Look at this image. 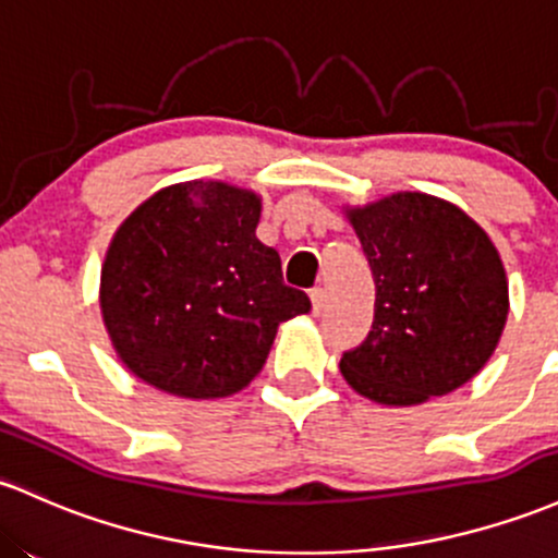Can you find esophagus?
<instances>
[{"label": "esophagus", "instance_id": "1", "mask_svg": "<svg viewBox=\"0 0 558 558\" xmlns=\"http://www.w3.org/2000/svg\"><path fill=\"white\" fill-rule=\"evenodd\" d=\"M310 299H312V312H315V315H320V312L326 310V291H323V289H312Z\"/></svg>", "mask_w": 558, "mask_h": 558}]
</instances>
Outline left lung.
Masks as SVG:
<instances>
[{
    "label": "left lung",
    "mask_w": 558,
    "mask_h": 558,
    "mask_svg": "<svg viewBox=\"0 0 558 558\" xmlns=\"http://www.w3.org/2000/svg\"><path fill=\"white\" fill-rule=\"evenodd\" d=\"M344 214L376 283L368 339L339 363L349 387L408 408L471 381L508 317V278L487 232L426 193H391Z\"/></svg>",
    "instance_id": "8db88e82"
}]
</instances>
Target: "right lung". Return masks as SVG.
<instances>
[{
    "instance_id": "obj_1",
    "label": "right lung",
    "mask_w": 558,
    "mask_h": 558,
    "mask_svg": "<svg viewBox=\"0 0 558 558\" xmlns=\"http://www.w3.org/2000/svg\"><path fill=\"white\" fill-rule=\"evenodd\" d=\"M259 217L254 190L195 180L161 187L119 225L100 312L140 381L185 400L235 395L262 371L280 323L312 310L256 238Z\"/></svg>"
}]
</instances>
